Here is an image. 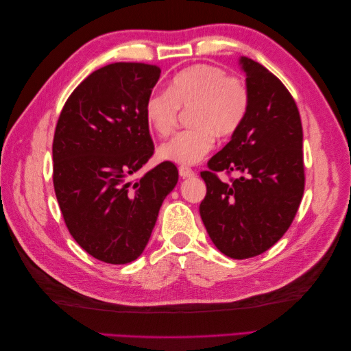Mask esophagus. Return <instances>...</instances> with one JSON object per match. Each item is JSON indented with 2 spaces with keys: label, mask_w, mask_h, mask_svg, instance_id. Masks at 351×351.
<instances>
[{
  "label": "esophagus",
  "mask_w": 351,
  "mask_h": 351,
  "mask_svg": "<svg viewBox=\"0 0 351 351\" xmlns=\"http://www.w3.org/2000/svg\"><path fill=\"white\" fill-rule=\"evenodd\" d=\"M180 176H181V178H191V176H195V170L187 167V166H181V167H180Z\"/></svg>",
  "instance_id": "34e87169"
}]
</instances>
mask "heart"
Listing matches in <instances>:
<instances>
[{
  "label": "heart",
  "instance_id": "heart-1",
  "mask_svg": "<svg viewBox=\"0 0 351 351\" xmlns=\"http://www.w3.org/2000/svg\"><path fill=\"white\" fill-rule=\"evenodd\" d=\"M193 128L160 147V156L178 164H196L211 151L214 136L228 138L241 128L250 110V90L240 77L219 66L193 64L170 80L166 92H155L145 102V121L158 137H169L180 110H189Z\"/></svg>",
  "mask_w": 351,
  "mask_h": 351
}]
</instances>
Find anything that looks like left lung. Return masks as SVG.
Returning <instances> with one entry per match:
<instances>
[{"label": "left lung", "instance_id": "1", "mask_svg": "<svg viewBox=\"0 0 351 351\" xmlns=\"http://www.w3.org/2000/svg\"><path fill=\"white\" fill-rule=\"evenodd\" d=\"M250 110L241 128L200 171L206 196L199 211L206 232L234 259L258 256L293 223L304 191L303 130L299 108L282 81L241 57ZM239 176L221 182L217 173Z\"/></svg>", "mask_w": 351, "mask_h": 351}]
</instances>
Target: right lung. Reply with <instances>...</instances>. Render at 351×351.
Instances as JSON below:
<instances>
[{
	"label": "right lung",
	"instance_id": "add662e5",
	"mask_svg": "<svg viewBox=\"0 0 351 351\" xmlns=\"http://www.w3.org/2000/svg\"><path fill=\"white\" fill-rule=\"evenodd\" d=\"M160 73L146 63L104 66L71 93L57 121V202L73 240L102 263L128 264L141 255L178 182L170 161L132 180L154 155L145 102Z\"/></svg>",
	"mask_w": 351,
	"mask_h": 351
}]
</instances>
